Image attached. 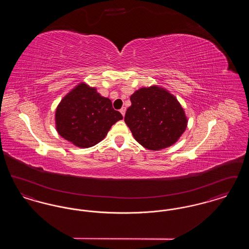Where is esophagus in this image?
<instances>
[{
  "instance_id": "1",
  "label": "esophagus",
  "mask_w": 249,
  "mask_h": 249,
  "mask_svg": "<svg viewBox=\"0 0 249 249\" xmlns=\"http://www.w3.org/2000/svg\"><path fill=\"white\" fill-rule=\"evenodd\" d=\"M119 112H120L121 115L124 117V116H125V113H126V108H125V107H122V108L119 110Z\"/></svg>"
}]
</instances>
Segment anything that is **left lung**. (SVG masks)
<instances>
[{
  "label": "left lung",
  "mask_w": 249,
  "mask_h": 249,
  "mask_svg": "<svg viewBox=\"0 0 249 249\" xmlns=\"http://www.w3.org/2000/svg\"><path fill=\"white\" fill-rule=\"evenodd\" d=\"M125 122L134 139L158 151L178 142L188 126V118L177 97L164 88L143 87L130 96Z\"/></svg>",
  "instance_id": "1"
}]
</instances>
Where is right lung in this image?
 <instances>
[{"label":"right lung","mask_w":249,"mask_h":249,"mask_svg":"<svg viewBox=\"0 0 249 249\" xmlns=\"http://www.w3.org/2000/svg\"><path fill=\"white\" fill-rule=\"evenodd\" d=\"M122 119L110 99L85 82L71 89L55 112L58 133L80 148L91 147L104 140L111 127Z\"/></svg>","instance_id":"add662e5"}]
</instances>
